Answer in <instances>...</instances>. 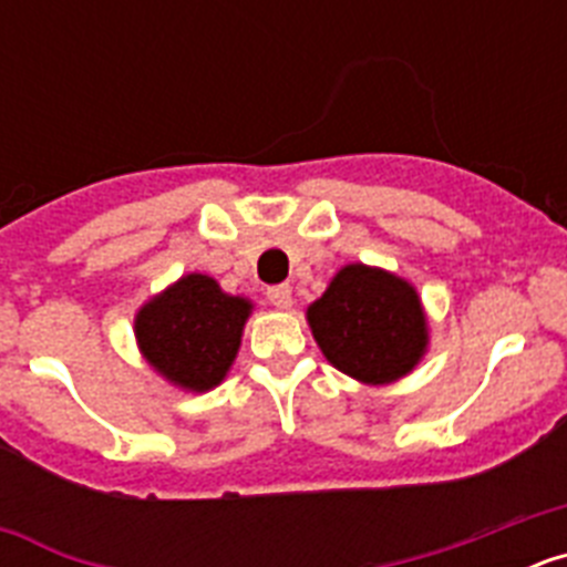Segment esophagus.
<instances>
[{
  "mask_svg": "<svg viewBox=\"0 0 567 567\" xmlns=\"http://www.w3.org/2000/svg\"><path fill=\"white\" fill-rule=\"evenodd\" d=\"M267 298H269V303H272V307L289 309V307H292V287H289V284H278V287H269Z\"/></svg>",
  "mask_w": 567,
  "mask_h": 567,
  "instance_id": "34e87169",
  "label": "esophagus"
}]
</instances>
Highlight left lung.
Listing matches in <instances>:
<instances>
[{
    "instance_id": "left-lung-1",
    "label": "left lung",
    "mask_w": 567,
    "mask_h": 567,
    "mask_svg": "<svg viewBox=\"0 0 567 567\" xmlns=\"http://www.w3.org/2000/svg\"><path fill=\"white\" fill-rule=\"evenodd\" d=\"M307 320L329 363L369 385L405 378L429 349L417 289L365 264L340 269L307 309Z\"/></svg>"
}]
</instances>
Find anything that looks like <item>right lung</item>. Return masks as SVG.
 I'll list each match as a JSON object with an SVG mask.
<instances>
[{"instance_id":"1","label":"right lung","mask_w":567,"mask_h":567,"mask_svg":"<svg viewBox=\"0 0 567 567\" xmlns=\"http://www.w3.org/2000/svg\"><path fill=\"white\" fill-rule=\"evenodd\" d=\"M252 303L202 272L178 278L135 315V340L155 372L184 392H209L227 378Z\"/></svg>"}]
</instances>
